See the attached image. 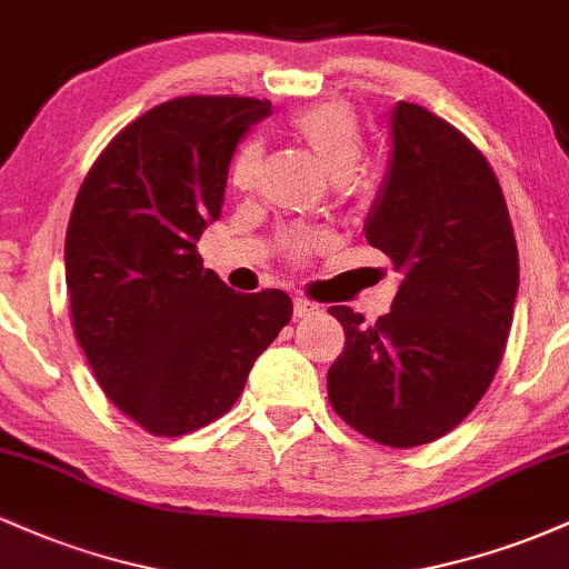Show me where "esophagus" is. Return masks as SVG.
<instances>
[{"label":"esophagus","mask_w":569,"mask_h":569,"mask_svg":"<svg viewBox=\"0 0 569 569\" xmlns=\"http://www.w3.org/2000/svg\"><path fill=\"white\" fill-rule=\"evenodd\" d=\"M316 312H318V305H312L310 299H305V297L293 299V316L297 318H310V316H316Z\"/></svg>","instance_id":"obj_1"}]
</instances>
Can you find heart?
<instances>
[{
    "label": "heart",
    "instance_id": "1",
    "mask_svg": "<svg viewBox=\"0 0 569 569\" xmlns=\"http://www.w3.org/2000/svg\"><path fill=\"white\" fill-rule=\"evenodd\" d=\"M291 130L312 149L318 162L326 173L335 181L350 179L352 171L358 168L363 154L361 128H358L356 114L350 112L345 103H316V107L302 109L299 114L291 117ZM259 160H262V149L257 141H248L234 154L230 179L234 187L246 189L253 184L259 173ZM307 246V238L293 240V248Z\"/></svg>",
    "mask_w": 569,
    "mask_h": 569
}]
</instances>
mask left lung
<instances>
[{
    "mask_svg": "<svg viewBox=\"0 0 569 569\" xmlns=\"http://www.w3.org/2000/svg\"><path fill=\"white\" fill-rule=\"evenodd\" d=\"M363 234L403 278L375 326L350 307L329 310L348 337L329 401L358 433L420 447L460 426L498 371L519 291L511 219L485 154L441 117L398 101Z\"/></svg>",
    "mask_w": 569,
    "mask_h": 569,
    "instance_id": "8db88e82",
    "label": "left lung"
}]
</instances>
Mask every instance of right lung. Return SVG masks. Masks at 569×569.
<instances>
[{"mask_svg": "<svg viewBox=\"0 0 569 569\" xmlns=\"http://www.w3.org/2000/svg\"><path fill=\"white\" fill-rule=\"evenodd\" d=\"M270 101L187 96L103 149L67 230L71 321L101 390L154 436H184L238 401L291 321V297L238 293L194 251L221 217L238 143Z\"/></svg>", "mask_w": 569, "mask_h": 569, "instance_id": "1", "label": "right lung"}]
</instances>
